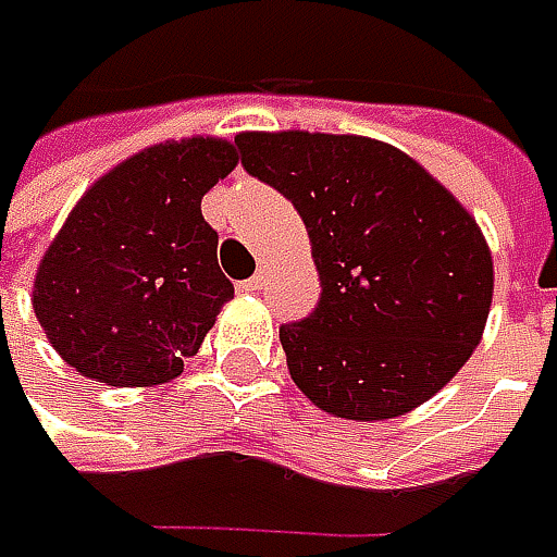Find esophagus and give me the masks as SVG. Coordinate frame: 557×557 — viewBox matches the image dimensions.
I'll use <instances>...</instances> for the list:
<instances>
[{"label":"esophagus","mask_w":557,"mask_h":557,"mask_svg":"<svg viewBox=\"0 0 557 557\" xmlns=\"http://www.w3.org/2000/svg\"><path fill=\"white\" fill-rule=\"evenodd\" d=\"M260 288H263V278L260 275H253V278H247V282L238 285V290H245V294H257Z\"/></svg>","instance_id":"esophagus-1"}]
</instances>
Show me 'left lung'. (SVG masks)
Here are the masks:
<instances>
[{"instance_id":"obj_1","label":"left lung","mask_w":557,"mask_h":557,"mask_svg":"<svg viewBox=\"0 0 557 557\" xmlns=\"http://www.w3.org/2000/svg\"><path fill=\"white\" fill-rule=\"evenodd\" d=\"M250 176L307 225L322 297L278 329L288 372L334 418L406 416L481 344L493 253L478 220L416 158L332 133H242Z\"/></svg>"}]
</instances>
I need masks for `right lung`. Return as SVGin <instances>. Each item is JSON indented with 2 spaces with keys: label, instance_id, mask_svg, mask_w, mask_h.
<instances>
[{
  "label": "right lung",
  "instance_id": "1",
  "mask_svg": "<svg viewBox=\"0 0 557 557\" xmlns=\"http://www.w3.org/2000/svg\"><path fill=\"white\" fill-rule=\"evenodd\" d=\"M238 166L228 139L161 141L86 188L33 278V312L71 369L108 387L183 372L235 297L201 198Z\"/></svg>",
  "mask_w": 557,
  "mask_h": 557
}]
</instances>
